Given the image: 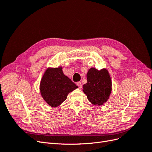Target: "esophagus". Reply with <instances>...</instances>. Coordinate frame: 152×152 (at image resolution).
I'll use <instances>...</instances> for the list:
<instances>
[{
	"label": "esophagus",
	"instance_id": "esophagus-1",
	"mask_svg": "<svg viewBox=\"0 0 152 152\" xmlns=\"http://www.w3.org/2000/svg\"><path fill=\"white\" fill-rule=\"evenodd\" d=\"M77 85L79 87V88H82V83L80 82H78L77 83Z\"/></svg>",
	"mask_w": 152,
	"mask_h": 152
}]
</instances>
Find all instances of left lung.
<instances>
[{
	"label": "left lung",
	"instance_id": "1",
	"mask_svg": "<svg viewBox=\"0 0 152 152\" xmlns=\"http://www.w3.org/2000/svg\"><path fill=\"white\" fill-rule=\"evenodd\" d=\"M83 91L92 104L100 106L107 102L112 91L111 78L107 69L98 70L95 68H90Z\"/></svg>",
	"mask_w": 152,
	"mask_h": 152
}]
</instances>
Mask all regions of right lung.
I'll use <instances>...</instances> for the list:
<instances>
[{
  "mask_svg": "<svg viewBox=\"0 0 152 152\" xmlns=\"http://www.w3.org/2000/svg\"><path fill=\"white\" fill-rule=\"evenodd\" d=\"M64 75L62 67L48 68L41 79L40 91L43 99L51 107H57L66 100L68 94L77 88Z\"/></svg>",
  "mask_w": 152,
  "mask_h": 152,
  "instance_id": "obj_1",
  "label": "right lung"
}]
</instances>
